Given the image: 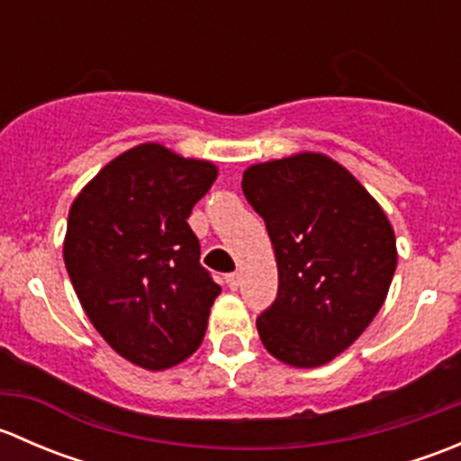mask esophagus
Wrapping results in <instances>:
<instances>
[{
	"instance_id": "esophagus-1",
	"label": "esophagus",
	"mask_w": 461,
	"mask_h": 461,
	"mask_svg": "<svg viewBox=\"0 0 461 461\" xmlns=\"http://www.w3.org/2000/svg\"><path fill=\"white\" fill-rule=\"evenodd\" d=\"M225 283H227V287H230V290H239V285H240V274H239V272L227 274Z\"/></svg>"
}]
</instances>
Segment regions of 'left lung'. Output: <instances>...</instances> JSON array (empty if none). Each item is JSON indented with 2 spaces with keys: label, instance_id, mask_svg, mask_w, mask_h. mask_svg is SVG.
I'll list each match as a JSON object with an SVG mask.
<instances>
[{
  "label": "left lung",
  "instance_id": "left-lung-1",
  "mask_svg": "<svg viewBox=\"0 0 461 461\" xmlns=\"http://www.w3.org/2000/svg\"><path fill=\"white\" fill-rule=\"evenodd\" d=\"M243 194L267 227L278 294L257 319L265 350L317 368L361 337L397 267L390 221L364 185L323 153L245 169Z\"/></svg>",
  "mask_w": 461,
  "mask_h": 461
}]
</instances>
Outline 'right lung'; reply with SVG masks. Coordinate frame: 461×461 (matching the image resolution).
Returning a JSON list of instances; mask_svg holds the SVG:
<instances>
[{
	"label": "right lung",
	"instance_id": "right-lung-1",
	"mask_svg": "<svg viewBox=\"0 0 461 461\" xmlns=\"http://www.w3.org/2000/svg\"><path fill=\"white\" fill-rule=\"evenodd\" d=\"M216 176L212 162L144 142L71 204L64 263L77 299L104 341L140 368H171L203 343L221 285L201 265L187 218Z\"/></svg>",
	"mask_w": 461,
	"mask_h": 461
}]
</instances>
